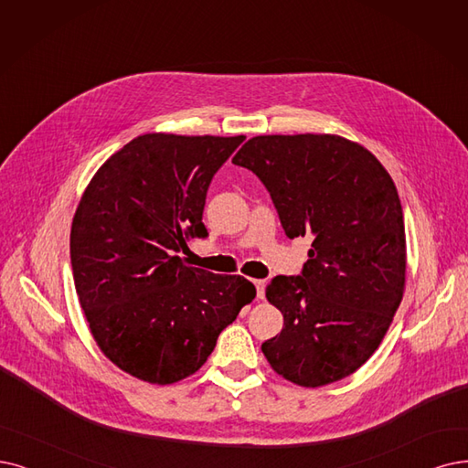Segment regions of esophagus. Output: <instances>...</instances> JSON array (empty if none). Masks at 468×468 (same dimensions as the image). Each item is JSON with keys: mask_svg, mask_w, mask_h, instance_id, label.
I'll use <instances>...</instances> for the list:
<instances>
[{"mask_svg": "<svg viewBox=\"0 0 468 468\" xmlns=\"http://www.w3.org/2000/svg\"><path fill=\"white\" fill-rule=\"evenodd\" d=\"M255 290H257V297L263 299L265 297V280H253Z\"/></svg>", "mask_w": 468, "mask_h": 468, "instance_id": "34e87169", "label": "esophagus"}]
</instances>
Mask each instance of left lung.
<instances>
[{"mask_svg":"<svg viewBox=\"0 0 468 468\" xmlns=\"http://www.w3.org/2000/svg\"><path fill=\"white\" fill-rule=\"evenodd\" d=\"M271 194L290 239L311 234L297 276H274L267 299L282 332L267 361L316 388L349 377L375 353L405 288V224L396 184L363 145L332 134L255 136L232 159Z\"/></svg>","mask_w":468,"mask_h":468,"instance_id":"obj_1","label":"left lung"}]
</instances>
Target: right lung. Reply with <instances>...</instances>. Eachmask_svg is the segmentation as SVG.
Instances as JSON below:
<instances>
[{
	"instance_id": "right-lung-1",
	"label": "right lung",
	"mask_w": 468,
	"mask_h": 468,
	"mask_svg": "<svg viewBox=\"0 0 468 468\" xmlns=\"http://www.w3.org/2000/svg\"><path fill=\"white\" fill-rule=\"evenodd\" d=\"M244 140L144 134L88 184L70 229L74 288L93 340L128 375L163 386L194 375L255 297L244 276L178 257L207 236L209 184Z\"/></svg>"
}]
</instances>
